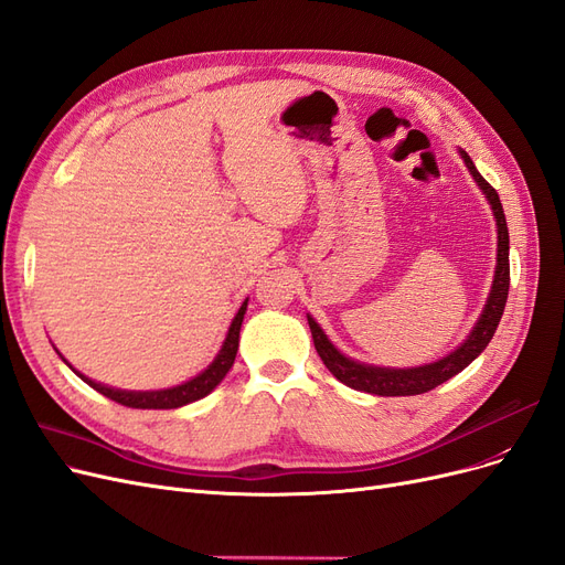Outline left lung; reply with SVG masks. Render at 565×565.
Masks as SVG:
<instances>
[{"mask_svg":"<svg viewBox=\"0 0 565 565\" xmlns=\"http://www.w3.org/2000/svg\"><path fill=\"white\" fill-rule=\"evenodd\" d=\"M469 173L475 175V180L479 183V188L483 190L486 199L493 206V215L498 223V265H495V279H493V288H490L488 302L483 307V315L477 321L475 331L469 333V338L460 344L458 350L450 352L448 356L434 361V363H425V366L417 369H380V366H366V363H356L352 359H348L344 354H340L331 340L323 335L321 326L307 317L309 331H312V340L315 348L323 361V366L329 369L342 385H348L352 390L359 392H369V394H377V396H413V394H425L434 387H439L441 382L450 380L452 375H458L460 371H465L471 361H475L486 348L488 342L493 340L498 323L502 319L504 305H507V294H509V230H507V221H504V211L500 204V196L495 192V188L488 183V180L477 171L475 161L469 159V154L465 150H460Z\"/></svg>","mask_w":565,"mask_h":565,"instance_id":"1","label":"left lung"}]
</instances>
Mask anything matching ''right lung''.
I'll use <instances>...</instances> for the list:
<instances>
[{
	"mask_svg": "<svg viewBox=\"0 0 565 565\" xmlns=\"http://www.w3.org/2000/svg\"><path fill=\"white\" fill-rule=\"evenodd\" d=\"M246 305H248V300L239 307V312H236V317L232 319L227 338L223 342L221 352H217V356L213 359L211 366L204 373H199L196 377L183 382V385H178V387L157 390V392L113 390V387H105V385H100V382H94V380H88L86 375L77 373L75 369L70 366V363H67V366L75 371L86 382L88 387H94L96 392H100L107 398H113V402H117L121 406H129V408H154V411L180 408V406L196 402V398H204L206 394H211L217 387V382H221L227 375V371L232 369L236 350H239V331H242V321H244V315H246Z\"/></svg>",
	"mask_w": 565,
	"mask_h": 565,
	"instance_id": "add662e5",
	"label": "right lung"
}]
</instances>
